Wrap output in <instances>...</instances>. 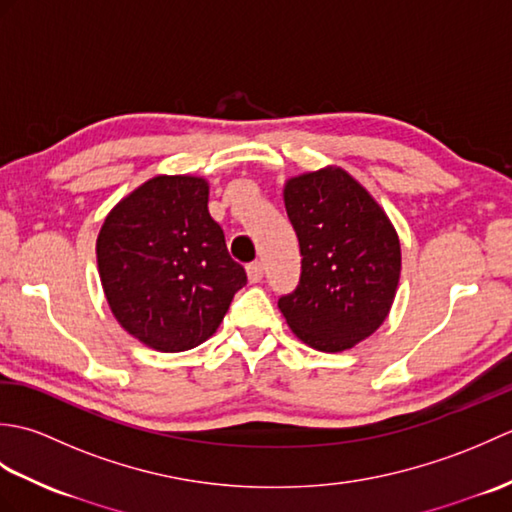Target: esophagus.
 Returning <instances> with one entry per match:
<instances>
[{"label":"esophagus","mask_w":512,"mask_h":512,"mask_svg":"<svg viewBox=\"0 0 512 512\" xmlns=\"http://www.w3.org/2000/svg\"><path fill=\"white\" fill-rule=\"evenodd\" d=\"M246 273H248L250 284H259V281L264 279V264H262V262L248 264V266H246Z\"/></svg>","instance_id":"34e87169"}]
</instances>
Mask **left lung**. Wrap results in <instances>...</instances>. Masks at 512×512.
Returning <instances> with one entry per match:
<instances>
[{
  "label": "left lung",
  "mask_w": 512,
  "mask_h": 512,
  "mask_svg": "<svg viewBox=\"0 0 512 512\" xmlns=\"http://www.w3.org/2000/svg\"><path fill=\"white\" fill-rule=\"evenodd\" d=\"M284 202L303 259L299 286L279 299V310L314 350H350L383 325L394 303L400 279L396 228L341 167L290 178Z\"/></svg>",
  "instance_id": "1"
}]
</instances>
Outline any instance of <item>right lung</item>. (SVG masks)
<instances>
[{
	"label": "right lung",
	"instance_id": "obj_1",
	"mask_svg": "<svg viewBox=\"0 0 512 512\" xmlns=\"http://www.w3.org/2000/svg\"><path fill=\"white\" fill-rule=\"evenodd\" d=\"M96 262L116 321L158 352L204 343L246 286L198 176H156L118 202L96 239Z\"/></svg>",
	"mask_w": 512,
	"mask_h": 512
}]
</instances>
